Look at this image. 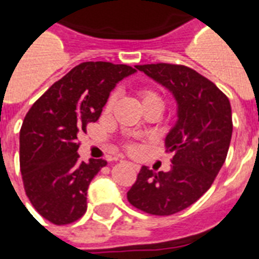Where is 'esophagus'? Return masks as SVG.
Returning <instances> with one entry per match:
<instances>
[{"label": "esophagus", "mask_w": 259, "mask_h": 259, "mask_svg": "<svg viewBox=\"0 0 259 259\" xmlns=\"http://www.w3.org/2000/svg\"><path fill=\"white\" fill-rule=\"evenodd\" d=\"M130 164V167H132V168H134V169H137L138 168V165L137 164H134V163H129Z\"/></svg>", "instance_id": "esophagus-1"}]
</instances>
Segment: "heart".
<instances>
[{
  "label": "heart",
  "mask_w": 259,
  "mask_h": 259,
  "mask_svg": "<svg viewBox=\"0 0 259 259\" xmlns=\"http://www.w3.org/2000/svg\"><path fill=\"white\" fill-rule=\"evenodd\" d=\"M138 99H140V104L141 107H147V106H157V107L163 108V99L156 91L151 90V88H143L138 91ZM115 102V95H111L108 98L107 103H106V110H110L112 107V104ZM126 151L129 153H137L138 147L136 144H127L126 145Z\"/></svg>",
  "instance_id": "1"
}]
</instances>
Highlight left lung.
Returning <instances> with one entry per match:
<instances>
[{"label":"left lung","mask_w":259,"mask_h":259,"mask_svg":"<svg viewBox=\"0 0 259 259\" xmlns=\"http://www.w3.org/2000/svg\"><path fill=\"white\" fill-rule=\"evenodd\" d=\"M136 68L172 94L178 119L165 137V149L172 153L171 169L155 172L143 165L127 200L145 213L169 216L206 193L224 164L232 137L231 104L210 80L187 66Z\"/></svg>","instance_id":"8db88e82"}]
</instances>
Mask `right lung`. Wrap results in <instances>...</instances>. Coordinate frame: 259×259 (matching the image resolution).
<instances>
[{
  "label": "right lung",
  "mask_w": 259,
  "mask_h": 259,
  "mask_svg": "<svg viewBox=\"0 0 259 259\" xmlns=\"http://www.w3.org/2000/svg\"><path fill=\"white\" fill-rule=\"evenodd\" d=\"M136 73L127 65L82 62L54 82L29 108L20 130V169L37 213L57 226L87 212V190L107 164L78 160V137L96 122L118 82Z\"/></svg>",
  "instance_id": "obj_1"
}]
</instances>
